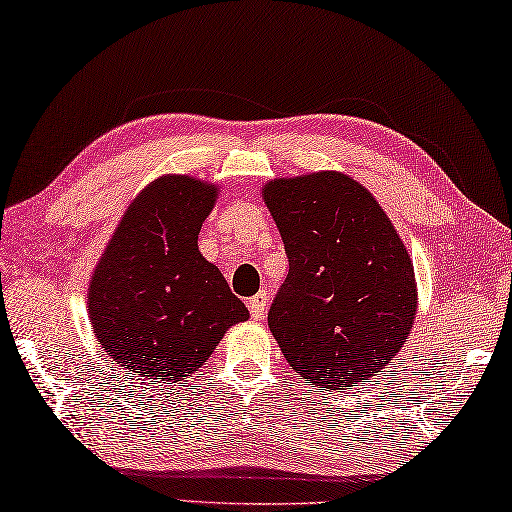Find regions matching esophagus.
<instances>
[{"instance_id": "obj_1", "label": "esophagus", "mask_w": 512, "mask_h": 512, "mask_svg": "<svg viewBox=\"0 0 512 512\" xmlns=\"http://www.w3.org/2000/svg\"><path fill=\"white\" fill-rule=\"evenodd\" d=\"M266 304H268V295L264 291H259L257 295H253L248 300V309H250V315H253L255 320H259L266 311Z\"/></svg>"}]
</instances>
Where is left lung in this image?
<instances>
[{
    "instance_id": "1",
    "label": "left lung",
    "mask_w": 512,
    "mask_h": 512,
    "mask_svg": "<svg viewBox=\"0 0 512 512\" xmlns=\"http://www.w3.org/2000/svg\"><path fill=\"white\" fill-rule=\"evenodd\" d=\"M288 275L268 327L293 371L327 392L378 376L418 309L412 257L365 185L320 170L262 185Z\"/></svg>"
}]
</instances>
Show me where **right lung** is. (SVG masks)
<instances>
[{"label": "right lung", "instance_id": "add662e5", "mask_svg": "<svg viewBox=\"0 0 512 512\" xmlns=\"http://www.w3.org/2000/svg\"><path fill=\"white\" fill-rule=\"evenodd\" d=\"M219 185L163 174L136 194L102 250L87 288L98 345L136 380L179 383L248 320L219 268L199 250V230Z\"/></svg>", "mask_w": 512, "mask_h": 512}]
</instances>
